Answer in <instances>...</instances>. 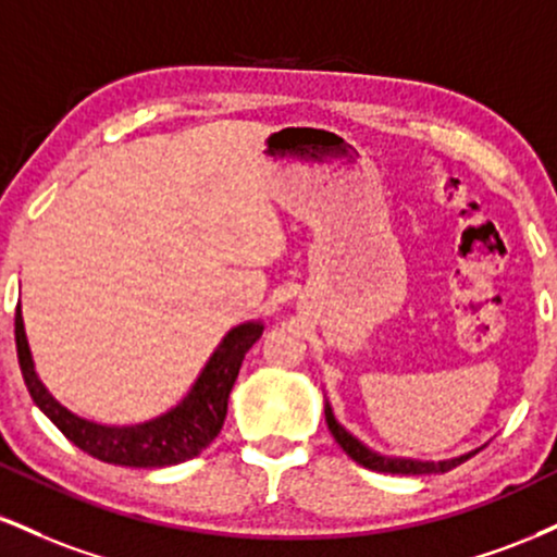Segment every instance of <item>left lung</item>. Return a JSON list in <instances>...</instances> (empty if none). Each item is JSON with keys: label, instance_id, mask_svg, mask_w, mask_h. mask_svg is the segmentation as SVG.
I'll return each mask as SVG.
<instances>
[{"label": "left lung", "instance_id": "left-lung-1", "mask_svg": "<svg viewBox=\"0 0 557 557\" xmlns=\"http://www.w3.org/2000/svg\"><path fill=\"white\" fill-rule=\"evenodd\" d=\"M324 419H327V426L332 432V437H335V443L343 447L345 453H348L350 458H354L356 463H361L363 469H372V471H382V474H408V476H417V474H445V471L456 469V466H461L463 461H469L471 456H476L482 447H476V450L466 453V456H458V458H450V461H413V458H389V456H380V453L369 450L367 445L361 443V440H356L354 434L345 430L343 424H337L335 413H332L330 403H324Z\"/></svg>", "mask_w": 557, "mask_h": 557}]
</instances>
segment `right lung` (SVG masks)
Listing matches in <instances>:
<instances>
[{"label": "right lung", "mask_w": 557, "mask_h": 557, "mask_svg": "<svg viewBox=\"0 0 557 557\" xmlns=\"http://www.w3.org/2000/svg\"><path fill=\"white\" fill-rule=\"evenodd\" d=\"M261 332H264L261 322H246L230 330L212 359L207 361L203 372L198 374L190 393L168 413L144 421V424L107 426L75 417L49 395V389L38 380L34 359H30L21 306L15 309L17 361H21L25 387L36 406L83 453L104 463L136 466V469H162V466L190 461L212 443L225 424L227 398L238 380L240 363L251 345L261 337Z\"/></svg>", "instance_id": "add662e5"}]
</instances>
